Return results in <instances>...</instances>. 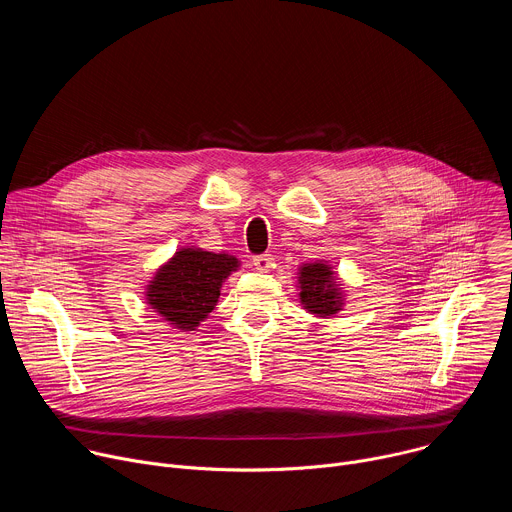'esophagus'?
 <instances>
[{"label":"esophagus","instance_id":"34e87169","mask_svg":"<svg viewBox=\"0 0 512 512\" xmlns=\"http://www.w3.org/2000/svg\"><path fill=\"white\" fill-rule=\"evenodd\" d=\"M271 261H273L271 255H255V257H253V265H255L259 271H267V269L273 265Z\"/></svg>","mask_w":512,"mask_h":512}]
</instances>
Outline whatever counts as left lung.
<instances>
[{
    "label": "left lung",
    "instance_id": "left-lung-1",
    "mask_svg": "<svg viewBox=\"0 0 512 512\" xmlns=\"http://www.w3.org/2000/svg\"><path fill=\"white\" fill-rule=\"evenodd\" d=\"M300 300L304 308L320 318L332 316L342 310V294L334 281V271L330 265L306 263L300 269Z\"/></svg>",
    "mask_w": 512,
    "mask_h": 512
}]
</instances>
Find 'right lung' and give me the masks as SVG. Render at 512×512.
Instances as JSON below:
<instances>
[{
  "instance_id": "add662e5",
  "label": "right lung",
  "mask_w": 512,
  "mask_h": 512,
  "mask_svg": "<svg viewBox=\"0 0 512 512\" xmlns=\"http://www.w3.org/2000/svg\"><path fill=\"white\" fill-rule=\"evenodd\" d=\"M239 267L227 253L180 249L158 269L145 300L178 330H194L216 306L223 281Z\"/></svg>"
}]
</instances>
